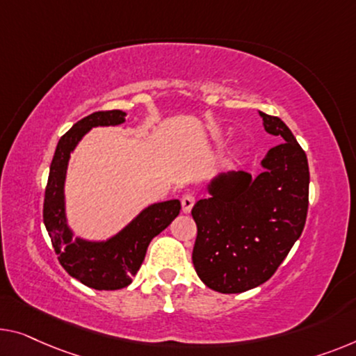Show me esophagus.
<instances>
[{"label": "esophagus", "instance_id": "esophagus-1", "mask_svg": "<svg viewBox=\"0 0 356 356\" xmlns=\"http://www.w3.org/2000/svg\"><path fill=\"white\" fill-rule=\"evenodd\" d=\"M195 204V196L193 195H184L182 198V211L185 212V214H188L190 211H192Z\"/></svg>", "mask_w": 356, "mask_h": 356}]
</instances>
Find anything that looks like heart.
Returning a JSON list of instances; mask_svg holds the SVG:
<instances>
[{"mask_svg":"<svg viewBox=\"0 0 356 356\" xmlns=\"http://www.w3.org/2000/svg\"><path fill=\"white\" fill-rule=\"evenodd\" d=\"M233 155H238V148H235V150H233Z\"/></svg>","mask_w":356,"mask_h":356,"instance_id":"obj_1","label":"heart"}]
</instances>
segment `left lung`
I'll return each mask as SVG.
<instances>
[{"instance_id":"obj_1","label":"left lung","mask_w":356,"mask_h":356,"mask_svg":"<svg viewBox=\"0 0 356 356\" xmlns=\"http://www.w3.org/2000/svg\"><path fill=\"white\" fill-rule=\"evenodd\" d=\"M259 115L264 129L281 140L264 156L262 171L217 174L206 185L208 198L192 209L195 270L222 294L245 293L272 277L299 240L309 209L305 152L280 118Z\"/></svg>"}]
</instances>
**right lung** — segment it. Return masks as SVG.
Returning a JSON list of instances; mask_svg holds the SVG:
<instances>
[{
    "instance_id": "1",
    "label": "right lung",
    "mask_w": 356,
    "mask_h": 356,
    "mask_svg": "<svg viewBox=\"0 0 356 356\" xmlns=\"http://www.w3.org/2000/svg\"><path fill=\"white\" fill-rule=\"evenodd\" d=\"M124 121V111L110 110L95 111L73 124L57 144L44 195L42 219L54 251L59 254L60 265L70 277L97 291H115L129 286L144 262L150 241L180 212L179 200L152 203L107 240L76 236L68 225L65 180L70 155L92 127L120 126Z\"/></svg>"
}]
</instances>
